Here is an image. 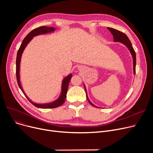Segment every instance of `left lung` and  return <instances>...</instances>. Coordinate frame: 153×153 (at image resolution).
Here are the masks:
<instances>
[{
    "instance_id": "8db88e82",
    "label": "left lung",
    "mask_w": 153,
    "mask_h": 153,
    "mask_svg": "<svg viewBox=\"0 0 153 153\" xmlns=\"http://www.w3.org/2000/svg\"><path fill=\"white\" fill-rule=\"evenodd\" d=\"M108 30L109 31H110L111 33L113 35V36H114V40L115 42H120L122 43L123 44H124L128 48V50H130L131 55H132V57H133V72H134V74L135 75V73H136V53H135V51L133 49V48L132 47V45L131 43V42L130 40L129 39V38H128V37L124 33H123V32L122 31H120L117 30H115L114 28H110V27H107ZM84 89H85V93H86V97H87V99L88 100V102H89L90 103V104L91 105L95 107H97H97H96L95 105H94V104H92L91 101L89 100V98H88L87 97V91H86V89L85 87V85H84Z\"/></svg>"
}]
</instances>
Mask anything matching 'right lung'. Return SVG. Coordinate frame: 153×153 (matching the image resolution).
Masks as SVG:
<instances>
[{
	"label": "right lung",
	"instance_id": "add662e5",
	"mask_svg": "<svg viewBox=\"0 0 153 153\" xmlns=\"http://www.w3.org/2000/svg\"><path fill=\"white\" fill-rule=\"evenodd\" d=\"M55 30V29L53 27H40L38 28H36L34 30L30 31V33L26 36V37L24 38L23 40L22 43L21 44L20 48L18 50L17 52V59H16V76H17V81L18 85L19 87L20 88V89L23 92L26 96V97L27 99L33 104V105L38 108H56L58 107L61 105H62V104L65 102V99L66 98V94L68 91V88L69 85V83L70 82V80L72 77V74H69L67 77H66L63 79V81L62 82V87H61V93L59 96V97L55 101L49 103H45V104H38L36 103L32 102L31 100H30L25 95V92H23L21 84H20V60L22 58V54L23 53V51L25 49L28 43L31 41L32 38H33V36L39 35H42V34H45L48 33H50V32H53Z\"/></svg>",
	"mask_w": 153,
	"mask_h": 153
}]
</instances>
